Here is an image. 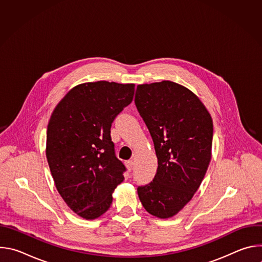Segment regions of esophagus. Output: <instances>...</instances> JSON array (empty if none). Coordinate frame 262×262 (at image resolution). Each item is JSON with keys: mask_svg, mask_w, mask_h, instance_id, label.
Wrapping results in <instances>:
<instances>
[{"mask_svg": "<svg viewBox=\"0 0 262 262\" xmlns=\"http://www.w3.org/2000/svg\"><path fill=\"white\" fill-rule=\"evenodd\" d=\"M125 165H126V167H127V169H128V171H132L133 170V167H134V162L130 160V161H127L126 163H125Z\"/></svg>", "mask_w": 262, "mask_h": 262, "instance_id": "esophagus-1", "label": "esophagus"}]
</instances>
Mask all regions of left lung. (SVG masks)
<instances>
[{
	"label": "left lung",
	"mask_w": 262,
	"mask_h": 262,
	"mask_svg": "<svg viewBox=\"0 0 262 262\" xmlns=\"http://www.w3.org/2000/svg\"><path fill=\"white\" fill-rule=\"evenodd\" d=\"M135 103L151 135L159 164L154 180L138 186V195L149 213L168 219L190 202L205 176L212 120L192 91L170 81L139 85Z\"/></svg>",
	"instance_id": "8db88e82"
}]
</instances>
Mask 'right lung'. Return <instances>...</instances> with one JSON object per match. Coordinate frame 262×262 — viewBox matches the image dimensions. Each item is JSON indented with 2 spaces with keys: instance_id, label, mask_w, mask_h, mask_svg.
Segmentation results:
<instances>
[{
  "instance_id": "add662e5",
  "label": "right lung",
  "mask_w": 262,
  "mask_h": 262,
  "mask_svg": "<svg viewBox=\"0 0 262 262\" xmlns=\"http://www.w3.org/2000/svg\"><path fill=\"white\" fill-rule=\"evenodd\" d=\"M134 84L99 81L72 88L47 130V159L56 188L86 220L104 213L126 168L115 155L111 126L134 98Z\"/></svg>"
}]
</instances>
